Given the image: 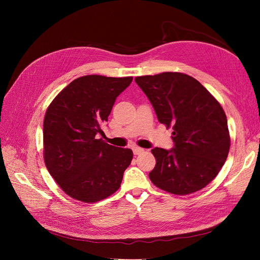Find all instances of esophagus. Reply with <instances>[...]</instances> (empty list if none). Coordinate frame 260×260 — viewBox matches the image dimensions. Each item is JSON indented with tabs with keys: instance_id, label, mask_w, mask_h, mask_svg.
Returning a JSON list of instances; mask_svg holds the SVG:
<instances>
[{
	"instance_id": "34e87169",
	"label": "esophagus",
	"mask_w": 260,
	"mask_h": 260,
	"mask_svg": "<svg viewBox=\"0 0 260 260\" xmlns=\"http://www.w3.org/2000/svg\"><path fill=\"white\" fill-rule=\"evenodd\" d=\"M143 152H144V149L141 148V147H137V146L133 147V153H134V155H140V154H142Z\"/></svg>"
}]
</instances>
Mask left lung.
Wrapping results in <instances>:
<instances>
[{"label":"left lung","instance_id":"left-lung-1","mask_svg":"<svg viewBox=\"0 0 260 260\" xmlns=\"http://www.w3.org/2000/svg\"><path fill=\"white\" fill-rule=\"evenodd\" d=\"M151 101L157 118L173 127L174 147H155L156 167L149 179L175 195H188L206 187L228 158L231 139L223 108L193 77L161 73L135 78Z\"/></svg>","mask_w":260,"mask_h":260}]
</instances>
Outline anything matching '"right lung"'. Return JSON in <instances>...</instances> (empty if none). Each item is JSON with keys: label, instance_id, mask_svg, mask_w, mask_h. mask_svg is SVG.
Wrapping results in <instances>:
<instances>
[{"label": "right lung", "instance_id": "1", "mask_svg": "<svg viewBox=\"0 0 260 260\" xmlns=\"http://www.w3.org/2000/svg\"><path fill=\"white\" fill-rule=\"evenodd\" d=\"M133 77L77 78L49 104L43 123L45 166L68 196L92 203L113 195L133 159L129 148L97 139Z\"/></svg>", "mask_w": 260, "mask_h": 260}]
</instances>
